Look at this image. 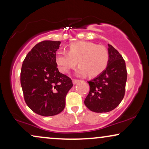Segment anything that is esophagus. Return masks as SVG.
Returning <instances> with one entry per match:
<instances>
[{
  "label": "esophagus",
  "mask_w": 149,
  "mask_h": 149,
  "mask_svg": "<svg viewBox=\"0 0 149 149\" xmlns=\"http://www.w3.org/2000/svg\"><path fill=\"white\" fill-rule=\"evenodd\" d=\"M72 82H73V84H76L78 83V82H80V80H76V79H73Z\"/></svg>",
  "instance_id": "obj_1"
}]
</instances>
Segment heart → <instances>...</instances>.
I'll return each mask as SVG.
<instances>
[{
	"mask_svg": "<svg viewBox=\"0 0 149 149\" xmlns=\"http://www.w3.org/2000/svg\"><path fill=\"white\" fill-rule=\"evenodd\" d=\"M60 71L68 73L78 63L80 65L76 73L79 76L91 78L99 76L107 67L109 61L108 50L102 45L87 41L71 43L66 51H58L55 56Z\"/></svg>",
	"mask_w": 149,
	"mask_h": 149,
	"instance_id": "heart-1",
	"label": "heart"
}]
</instances>
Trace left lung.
I'll list each match as a JSON object with an SVG mask.
<instances>
[{
    "mask_svg": "<svg viewBox=\"0 0 149 149\" xmlns=\"http://www.w3.org/2000/svg\"><path fill=\"white\" fill-rule=\"evenodd\" d=\"M109 61L101 74L87 82L90 91L84 104L91 111L106 113L116 108L125 96L127 71L125 60L108 44Z\"/></svg>",
    "mask_w": 149,
    "mask_h": 149,
    "instance_id": "8db88e82",
    "label": "left lung"
}]
</instances>
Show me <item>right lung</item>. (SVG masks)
I'll return each instance as SVG.
<instances>
[{"label": "right lung", "mask_w": 149, "mask_h": 149, "mask_svg": "<svg viewBox=\"0 0 149 149\" xmlns=\"http://www.w3.org/2000/svg\"><path fill=\"white\" fill-rule=\"evenodd\" d=\"M61 41L44 40L28 53L22 63L20 84L24 101L36 113L56 116L65 107L73 86L71 78L58 71L55 56Z\"/></svg>", "instance_id": "obj_1"}]
</instances>
